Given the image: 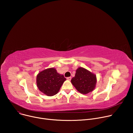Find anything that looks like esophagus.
Segmentation results:
<instances>
[{
    "label": "esophagus",
    "mask_w": 133,
    "mask_h": 133,
    "mask_svg": "<svg viewBox=\"0 0 133 133\" xmlns=\"http://www.w3.org/2000/svg\"><path fill=\"white\" fill-rule=\"evenodd\" d=\"M67 80H69V81H70V80L71 79V77H67Z\"/></svg>",
    "instance_id": "esophagus-1"
}]
</instances>
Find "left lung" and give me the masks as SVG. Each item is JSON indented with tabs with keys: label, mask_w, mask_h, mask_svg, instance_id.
<instances>
[{
	"label": "left lung",
	"mask_w": 133,
	"mask_h": 133,
	"mask_svg": "<svg viewBox=\"0 0 133 133\" xmlns=\"http://www.w3.org/2000/svg\"><path fill=\"white\" fill-rule=\"evenodd\" d=\"M71 82L79 92L87 94L95 88L96 76L85 68L79 67L76 71L75 77L71 79Z\"/></svg>",
	"instance_id": "obj_1"
}]
</instances>
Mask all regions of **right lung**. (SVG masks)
Segmentation results:
<instances>
[{
	"label": "right lung",
	"mask_w": 133,
	"mask_h": 133,
	"mask_svg": "<svg viewBox=\"0 0 133 133\" xmlns=\"http://www.w3.org/2000/svg\"><path fill=\"white\" fill-rule=\"evenodd\" d=\"M63 75L57 72L55 68H50L41 71L37 76V86L41 91L48 96L57 94L66 81Z\"/></svg>",
	"instance_id": "1"
}]
</instances>
